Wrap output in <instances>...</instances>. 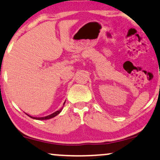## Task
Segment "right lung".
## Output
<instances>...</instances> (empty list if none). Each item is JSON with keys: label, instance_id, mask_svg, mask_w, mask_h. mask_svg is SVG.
<instances>
[{"label": "right lung", "instance_id": "add662e5", "mask_svg": "<svg viewBox=\"0 0 160 160\" xmlns=\"http://www.w3.org/2000/svg\"><path fill=\"white\" fill-rule=\"evenodd\" d=\"M65 101L64 102V104H65ZM62 110V108H61L60 109H59V110L56 111L55 112L52 113V114L49 115H47V116H45V117H34V116H31V115H28V114H27V115H28L29 117H30V118H33V119H36V120H41V121L42 120H48V119H51L52 118H54L55 116H57V115H59V113L61 112Z\"/></svg>", "mask_w": 160, "mask_h": 160}]
</instances>
